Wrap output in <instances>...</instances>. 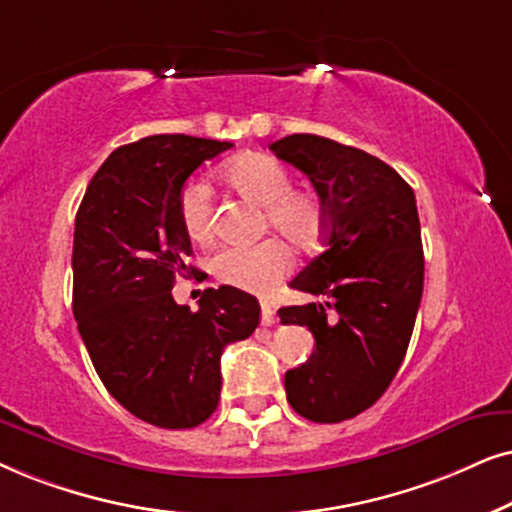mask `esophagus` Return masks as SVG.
<instances>
[{
  "label": "esophagus",
  "mask_w": 512,
  "mask_h": 512,
  "mask_svg": "<svg viewBox=\"0 0 512 512\" xmlns=\"http://www.w3.org/2000/svg\"><path fill=\"white\" fill-rule=\"evenodd\" d=\"M276 323V311L269 302H262V325H274Z\"/></svg>",
  "instance_id": "obj_1"
}]
</instances>
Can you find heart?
Listing matches in <instances>:
<instances>
[{"instance_id": "heart-1", "label": "heart", "mask_w": 512, "mask_h": 512, "mask_svg": "<svg viewBox=\"0 0 512 512\" xmlns=\"http://www.w3.org/2000/svg\"><path fill=\"white\" fill-rule=\"evenodd\" d=\"M224 180L236 192L264 206V224L295 248H311L325 229L323 203L309 189L292 187V170L276 156L248 152L224 168ZM177 215L192 241H208L213 234L210 194L201 182L182 189ZM290 252L281 241L267 238L255 245H224L210 257L217 281L248 292H267L288 274Z\"/></svg>"}]
</instances>
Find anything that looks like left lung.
<instances>
[{"label": "left lung", "instance_id": "8db88e82", "mask_svg": "<svg viewBox=\"0 0 512 512\" xmlns=\"http://www.w3.org/2000/svg\"><path fill=\"white\" fill-rule=\"evenodd\" d=\"M309 177L325 210L323 250L290 288L323 299L278 309L306 325L316 349L285 372L288 403L316 424H339L384 395L403 363L424 292V250L412 187L377 156L320 135L269 145Z\"/></svg>", "mask_w": 512, "mask_h": 512}]
</instances>
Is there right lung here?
Listing matches in <instances>:
<instances>
[{"label": "right lung", "instance_id": "obj_1", "mask_svg": "<svg viewBox=\"0 0 512 512\" xmlns=\"http://www.w3.org/2000/svg\"><path fill=\"white\" fill-rule=\"evenodd\" d=\"M231 142L149 135L114 149L74 222L72 311L95 372L117 403L159 428H194L220 403L224 346L260 325V302L220 285L199 309L173 299L192 243L177 201L187 177Z\"/></svg>", "mask_w": 512, "mask_h": 512}]
</instances>
